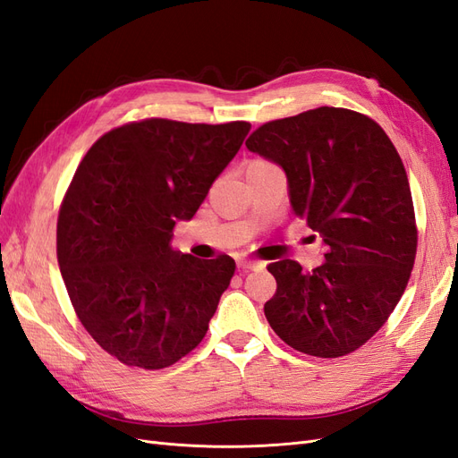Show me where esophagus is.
Segmentation results:
<instances>
[{
  "instance_id": "34e87169",
  "label": "esophagus",
  "mask_w": 458,
  "mask_h": 458,
  "mask_svg": "<svg viewBox=\"0 0 458 458\" xmlns=\"http://www.w3.org/2000/svg\"><path fill=\"white\" fill-rule=\"evenodd\" d=\"M237 266H239V269H263L266 263L256 261V259H248V258H239Z\"/></svg>"
}]
</instances>
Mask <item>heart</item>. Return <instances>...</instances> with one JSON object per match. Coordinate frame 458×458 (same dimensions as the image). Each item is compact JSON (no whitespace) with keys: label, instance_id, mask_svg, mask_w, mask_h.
<instances>
[{"label":"heart","instance_id":"heart-1","mask_svg":"<svg viewBox=\"0 0 458 458\" xmlns=\"http://www.w3.org/2000/svg\"><path fill=\"white\" fill-rule=\"evenodd\" d=\"M273 162L266 160V158H252L246 162V174L248 172H256V170H266V168H273Z\"/></svg>","mask_w":458,"mask_h":458}]
</instances>
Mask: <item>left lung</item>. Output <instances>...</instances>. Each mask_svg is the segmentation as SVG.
<instances>
[{"instance_id":"obj_1","label":"left lung","mask_w":458,"mask_h":458,"mask_svg":"<svg viewBox=\"0 0 458 458\" xmlns=\"http://www.w3.org/2000/svg\"><path fill=\"white\" fill-rule=\"evenodd\" d=\"M246 147L286 172L294 214L327 246L310 273L294 259L269 263L276 293L263 311L271 328L308 355L355 352L395 310L417 256L401 157L372 118L338 106L263 123Z\"/></svg>"}]
</instances>
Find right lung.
<instances>
[{
	"instance_id": "right-lung-1",
	"label": "right lung",
	"mask_w": 458,
	"mask_h": 458,
	"mask_svg": "<svg viewBox=\"0 0 458 458\" xmlns=\"http://www.w3.org/2000/svg\"><path fill=\"white\" fill-rule=\"evenodd\" d=\"M250 128L145 118L105 133L80 162L61 202L57 259L80 323L120 363L170 367L206 336L234 259L170 242Z\"/></svg>"
}]
</instances>
